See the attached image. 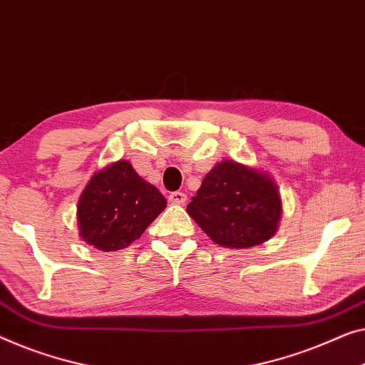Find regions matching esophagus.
Returning <instances> with one entry per match:
<instances>
[{
    "instance_id": "1",
    "label": "esophagus",
    "mask_w": 365,
    "mask_h": 365,
    "mask_svg": "<svg viewBox=\"0 0 365 365\" xmlns=\"http://www.w3.org/2000/svg\"><path fill=\"white\" fill-rule=\"evenodd\" d=\"M170 200H171L173 204L182 205V204H186L187 195L184 194V192H181V191H176V192H171V194H170Z\"/></svg>"
}]
</instances>
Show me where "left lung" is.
<instances>
[{"instance_id":"8db88e82","label":"left lung","mask_w":365,"mask_h":365,"mask_svg":"<svg viewBox=\"0 0 365 365\" xmlns=\"http://www.w3.org/2000/svg\"><path fill=\"white\" fill-rule=\"evenodd\" d=\"M187 214L217 245L247 248L277 232L282 200L265 173L225 160L205 174Z\"/></svg>"}]
</instances>
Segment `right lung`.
<instances>
[{
	"mask_svg": "<svg viewBox=\"0 0 365 365\" xmlns=\"http://www.w3.org/2000/svg\"><path fill=\"white\" fill-rule=\"evenodd\" d=\"M165 207V195L140 178L128 161L113 163L93 174L81 195V237L98 250H121L140 239Z\"/></svg>",
	"mask_w": 365,
	"mask_h": 365,
	"instance_id": "1",
	"label": "right lung"
}]
</instances>
